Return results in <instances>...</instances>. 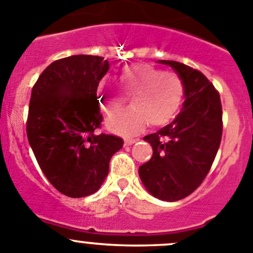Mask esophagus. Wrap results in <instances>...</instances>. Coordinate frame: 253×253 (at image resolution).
<instances>
[{
  "label": "esophagus",
  "instance_id": "34e87169",
  "mask_svg": "<svg viewBox=\"0 0 253 253\" xmlns=\"http://www.w3.org/2000/svg\"><path fill=\"white\" fill-rule=\"evenodd\" d=\"M136 141V138H125V144H126V146H131V144L134 143Z\"/></svg>",
  "mask_w": 253,
  "mask_h": 253
}]
</instances>
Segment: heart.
<instances>
[{
    "label": "heart",
    "instance_id": "obj_1",
    "mask_svg": "<svg viewBox=\"0 0 253 253\" xmlns=\"http://www.w3.org/2000/svg\"><path fill=\"white\" fill-rule=\"evenodd\" d=\"M117 84L125 95L131 96V109L112 122V126L125 134L137 133L147 122L154 127L166 126L178 114L183 101L180 78L174 73H162L153 65L124 67L117 74ZM96 95L100 106L109 116L116 114L124 104V95L105 79L97 84Z\"/></svg>",
    "mask_w": 253,
    "mask_h": 253
}]
</instances>
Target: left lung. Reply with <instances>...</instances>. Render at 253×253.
I'll return each instance as SVG.
<instances>
[{
    "label": "left lung",
    "instance_id": "8db88e82",
    "mask_svg": "<svg viewBox=\"0 0 253 253\" xmlns=\"http://www.w3.org/2000/svg\"><path fill=\"white\" fill-rule=\"evenodd\" d=\"M158 63L178 74L185 100L170 124L143 137L153 154L138 174L149 194L176 202L192 194L211 168L221 142L222 109L219 92L203 73L174 60Z\"/></svg>",
    "mask_w": 253,
    "mask_h": 253
}]
</instances>
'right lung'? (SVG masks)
Here are the masks:
<instances>
[{
    "label": "right lung",
    "mask_w": 253,
    "mask_h": 253,
    "mask_svg": "<svg viewBox=\"0 0 253 253\" xmlns=\"http://www.w3.org/2000/svg\"><path fill=\"white\" fill-rule=\"evenodd\" d=\"M109 68L102 56H68L48 65L32 89L28 142L44 175L67 197L96 193L124 146L120 137L95 133L102 122L96 86Z\"/></svg>",
    "instance_id": "right-lung-1"
}]
</instances>
